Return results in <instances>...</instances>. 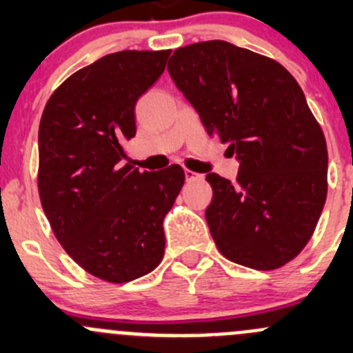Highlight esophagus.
Instances as JSON below:
<instances>
[{"label":"esophagus","mask_w":353,"mask_h":353,"mask_svg":"<svg viewBox=\"0 0 353 353\" xmlns=\"http://www.w3.org/2000/svg\"><path fill=\"white\" fill-rule=\"evenodd\" d=\"M184 176H186V181H199L201 179V174H196V172H193V170H184Z\"/></svg>","instance_id":"esophagus-1"}]
</instances>
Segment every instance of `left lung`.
<instances>
[{"mask_svg":"<svg viewBox=\"0 0 353 353\" xmlns=\"http://www.w3.org/2000/svg\"><path fill=\"white\" fill-rule=\"evenodd\" d=\"M167 70L239 162L236 183L206 176L216 248L248 268H280L311 239L328 191L326 140L304 92L280 63L225 41L176 49Z\"/></svg>","mask_w":353,"mask_h":353,"instance_id":"left-lung-1","label":"left lung"}]
</instances>
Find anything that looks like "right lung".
Here are the masks:
<instances>
[{"mask_svg": "<svg viewBox=\"0 0 353 353\" xmlns=\"http://www.w3.org/2000/svg\"><path fill=\"white\" fill-rule=\"evenodd\" d=\"M170 51H119L81 68L46 104L39 126V194L56 239L90 275L131 282L159 266L163 216L183 167L140 172L123 163L137 134L134 105Z\"/></svg>", "mask_w": 353, "mask_h": 353, "instance_id": "obj_1", "label": "right lung"}]
</instances>
